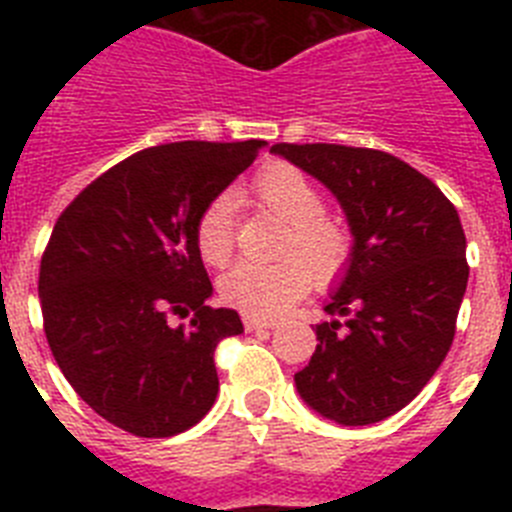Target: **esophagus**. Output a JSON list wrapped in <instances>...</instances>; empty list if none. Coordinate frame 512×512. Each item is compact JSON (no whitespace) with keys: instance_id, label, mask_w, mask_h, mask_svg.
<instances>
[{"instance_id":"1","label":"esophagus","mask_w":512,"mask_h":512,"mask_svg":"<svg viewBox=\"0 0 512 512\" xmlns=\"http://www.w3.org/2000/svg\"><path fill=\"white\" fill-rule=\"evenodd\" d=\"M243 325H246V330L251 333V330L274 328V325H277V320H264V318H251V315H243Z\"/></svg>"}]
</instances>
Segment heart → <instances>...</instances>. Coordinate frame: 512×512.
Segmentation results:
<instances>
[{
  "label": "heart",
  "mask_w": 512,
  "mask_h": 512,
  "mask_svg": "<svg viewBox=\"0 0 512 512\" xmlns=\"http://www.w3.org/2000/svg\"><path fill=\"white\" fill-rule=\"evenodd\" d=\"M253 200L287 223L277 264H235L220 279L225 302L253 318H277L312 287L341 277L354 256V235L325 217V197L305 171L287 161L264 166L251 182ZM194 243L207 266H223L233 256V200L220 194L197 217Z\"/></svg>",
  "instance_id": "1"
}]
</instances>
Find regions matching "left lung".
I'll list each match as a JSON object with an SVG mask.
<instances>
[{
	"instance_id": "left-lung-1",
	"label": "left lung",
	"mask_w": 512,
	"mask_h": 512,
	"mask_svg": "<svg viewBox=\"0 0 512 512\" xmlns=\"http://www.w3.org/2000/svg\"><path fill=\"white\" fill-rule=\"evenodd\" d=\"M271 153L336 194L354 235L297 392L341 425L379 423L423 390L454 341L469 279L459 212L392 153L336 143H277Z\"/></svg>"
}]
</instances>
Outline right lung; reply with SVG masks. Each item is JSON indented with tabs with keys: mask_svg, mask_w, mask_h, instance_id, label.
Returning <instances> with one entry per match:
<instances>
[{
	"mask_svg": "<svg viewBox=\"0 0 512 512\" xmlns=\"http://www.w3.org/2000/svg\"><path fill=\"white\" fill-rule=\"evenodd\" d=\"M264 146L146 148L104 171L56 220L38 279L45 338L76 395L122 431L176 436L215 402L212 356L243 323L207 305L212 284L194 225ZM171 314L190 323L171 326Z\"/></svg>",
	"mask_w": 512,
	"mask_h": 512,
	"instance_id": "obj_1",
	"label": "right lung"
}]
</instances>
